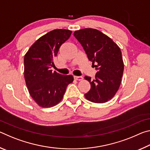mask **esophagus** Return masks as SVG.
<instances>
[{"label": "esophagus", "instance_id": "obj_1", "mask_svg": "<svg viewBox=\"0 0 150 150\" xmlns=\"http://www.w3.org/2000/svg\"><path fill=\"white\" fill-rule=\"evenodd\" d=\"M73 78H74V79L76 81H81V80H83V77H79V76H74Z\"/></svg>", "mask_w": 150, "mask_h": 150}]
</instances>
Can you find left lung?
Returning a JSON list of instances; mask_svg holds the SVG:
<instances>
[{"mask_svg": "<svg viewBox=\"0 0 150 150\" xmlns=\"http://www.w3.org/2000/svg\"><path fill=\"white\" fill-rule=\"evenodd\" d=\"M73 35L97 70L93 80L90 77H85L91 84V89L85 94V98L95 103L107 102L118 91L123 75L124 62L120 47L96 29L77 30Z\"/></svg>", "mask_w": 150, "mask_h": 150, "instance_id": "left-lung-1", "label": "left lung"}]
</instances>
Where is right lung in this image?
<instances>
[{
    "label": "right lung",
    "mask_w": 150,
    "mask_h": 150,
    "mask_svg": "<svg viewBox=\"0 0 150 150\" xmlns=\"http://www.w3.org/2000/svg\"><path fill=\"white\" fill-rule=\"evenodd\" d=\"M72 32L57 29L36 40L24 55V78L30 96L39 106L52 107L62 100L72 75H63L50 69L63 43Z\"/></svg>",
    "instance_id": "1"
}]
</instances>
